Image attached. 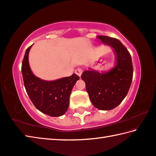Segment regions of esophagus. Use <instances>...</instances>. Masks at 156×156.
Returning <instances> with one entry per match:
<instances>
[{
    "label": "esophagus",
    "mask_w": 156,
    "mask_h": 156,
    "mask_svg": "<svg viewBox=\"0 0 156 156\" xmlns=\"http://www.w3.org/2000/svg\"><path fill=\"white\" fill-rule=\"evenodd\" d=\"M75 73L78 76H80L82 73H83V68H81V67H77V68H76L75 70Z\"/></svg>",
    "instance_id": "34e87169"
}]
</instances>
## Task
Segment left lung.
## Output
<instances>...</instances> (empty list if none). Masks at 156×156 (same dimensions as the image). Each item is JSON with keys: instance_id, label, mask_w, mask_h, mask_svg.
<instances>
[{"instance_id": "left-lung-1", "label": "left lung", "mask_w": 156, "mask_h": 156, "mask_svg": "<svg viewBox=\"0 0 156 156\" xmlns=\"http://www.w3.org/2000/svg\"><path fill=\"white\" fill-rule=\"evenodd\" d=\"M104 44L109 45L115 52V66L107 72L93 69L84 71L81 78L93 106L102 110L115 108L127 95L133 77V66L130 54L117 39L98 36Z\"/></svg>"}]
</instances>
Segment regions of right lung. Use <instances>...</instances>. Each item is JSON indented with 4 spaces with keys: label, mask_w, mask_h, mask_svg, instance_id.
Masks as SVG:
<instances>
[{
    "label": "right lung",
    "mask_w": 156,
    "mask_h": 156,
    "mask_svg": "<svg viewBox=\"0 0 156 156\" xmlns=\"http://www.w3.org/2000/svg\"><path fill=\"white\" fill-rule=\"evenodd\" d=\"M32 46L27 49L22 64L25 89L37 109L51 117H60L68 109L71 92L80 77L73 73L69 77L53 81L37 77L29 63V54Z\"/></svg>",
    "instance_id": "1"
}]
</instances>
